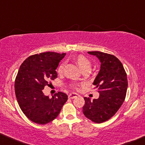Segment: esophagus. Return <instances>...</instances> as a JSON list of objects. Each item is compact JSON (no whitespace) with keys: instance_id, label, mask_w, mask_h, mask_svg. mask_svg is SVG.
Listing matches in <instances>:
<instances>
[{"instance_id":"esophagus-1","label":"esophagus","mask_w":145,"mask_h":145,"mask_svg":"<svg viewBox=\"0 0 145 145\" xmlns=\"http://www.w3.org/2000/svg\"><path fill=\"white\" fill-rule=\"evenodd\" d=\"M77 96H78V95L76 93H71L69 95V99H74V98L76 97Z\"/></svg>"}]
</instances>
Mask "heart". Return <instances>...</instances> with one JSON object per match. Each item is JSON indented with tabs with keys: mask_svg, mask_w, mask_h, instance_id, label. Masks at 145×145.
<instances>
[{
	"mask_svg": "<svg viewBox=\"0 0 145 145\" xmlns=\"http://www.w3.org/2000/svg\"><path fill=\"white\" fill-rule=\"evenodd\" d=\"M76 64H78V67H80L82 71H86V70H90L91 68V62L87 58H85V56H78L76 57ZM64 69V63L60 64L59 65L58 68V73H62V71H63ZM78 85L77 84H74L73 85V87H75V88L77 89Z\"/></svg>",
	"mask_w": 145,
	"mask_h": 145,
	"instance_id": "1",
	"label": "heart"
}]
</instances>
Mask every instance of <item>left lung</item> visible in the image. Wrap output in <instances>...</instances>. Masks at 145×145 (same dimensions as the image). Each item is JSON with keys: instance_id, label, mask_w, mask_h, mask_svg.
Returning <instances> with one entry per match:
<instances>
[{"instance_id": "1", "label": "left lung", "mask_w": 145, "mask_h": 145, "mask_svg": "<svg viewBox=\"0 0 145 145\" xmlns=\"http://www.w3.org/2000/svg\"><path fill=\"white\" fill-rule=\"evenodd\" d=\"M88 53L97 56L101 62V69L93 83L99 97L93 100L84 97L83 113L92 122L99 124L115 115L124 101L127 75L122 62L114 55L99 51Z\"/></svg>"}]
</instances>
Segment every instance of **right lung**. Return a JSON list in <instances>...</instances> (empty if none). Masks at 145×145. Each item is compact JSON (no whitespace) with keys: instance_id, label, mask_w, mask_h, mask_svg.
<instances>
[{"instance_id":"obj_1","label":"right lung","mask_w":145,"mask_h":145,"mask_svg":"<svg viewBox=\"0 0 145 145\" xmlns=\"http://www.w3.org/2000/svg\"><path fill=\"white\" fill-rule=\"evenodd\" d=\"M65 53L47 52L28 57L21 64L15 81V95L23 114L33 122L46 124L54 120L68 99L59 91L52 98L42 90L57 78L56 69Z\"/></svg>"}]
</instances>
